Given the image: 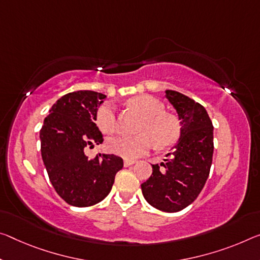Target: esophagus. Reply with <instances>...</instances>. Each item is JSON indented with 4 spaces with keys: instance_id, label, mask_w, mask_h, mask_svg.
Instances as JSON below:
<instances>
[{
    "instance_id": "1",
    "label": "esophagus",
    "mask_w": 260,
    "mask_h": 260,
    "mask_svg": "<svg viewBox=\"0 0 260 260\" xmlns=\"http://www.w3.org/2000/svg\"><path fill=\"white\" fill-rule=\"evenodd\" d=\"M134 163H135L134 159H125V160H123V167H125V168L131 167V166H133Z\"/></svg>"
}]
</instances>
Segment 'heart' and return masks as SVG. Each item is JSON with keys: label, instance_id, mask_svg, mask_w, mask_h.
I'll return each instance as SVG.
<instances>
[{"label": "heart", "instance_id": "heart-1", "mask_svg": "<svg viewBox=\"0 0 260 260\" xmlns=\"http://www.w3.org/2000/svg\"><path fill=\"white\" fill-rule=\"evenodd\" d=\"M131 105L143 117L140 133L137 137H115L110 139L106 147L114 155L126 159H134L155 146L163 148L170 146L178 138V123L172 115L164 113L162 103L149 94H141L131 100ZM96 122L105 134H112L117 129V114L110 103H104L96 112Z\"/></svg>", "mask_w": 260, "mask_h": 260}]
</instances>
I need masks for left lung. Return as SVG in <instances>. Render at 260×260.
<instances>
[{"label":"left lung","mask_w":260,"mask_h":260,"mask_svg":"<svg viewBox=\"0 0 260 260\" xmlns=\"http://www.w3.org/2000/svg\"><path fill=\"white\" fill-rule=\"evenodd\" d=\"M180 120L178 141L167 159L152 164L142 194L152 207L175 213L191 205L204 188L213 158V123L203 105L174 90H166Z\"/></svg>","instance_id":"obj_1"}]
</instances>
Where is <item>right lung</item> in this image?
<instances>
[{
    "instance_id": "obj_1",
    "label": "right lung",
    "mask_w": 260,
    "mask_h": 260,
    "mask_svg": "<svg viewBox=\"0 0 260 260\" xmlns=\"http://www.w3.org/2000/svg\"><path fill=\"white\" fill-rule=\"evenodd\" d=\"M105 94L90 90L69 92L49 109L40 129L41 157L49 180L66 203L89 207L101 203L123 167L121 157L98 154L89 159L86 147L103 142L96 112Z\"/></svg>"
}]
</instances>
